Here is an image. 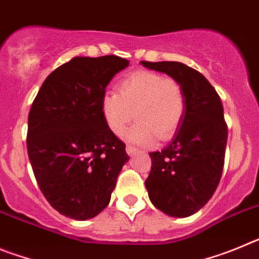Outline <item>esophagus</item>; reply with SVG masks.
I'll return each mask as SVG.
<instances>
[{
    "label": "esophagus",
    "instance_id": "esophagus-1",
    "mask_svg": "<svg viewBox=\"0 0 259 259\" xmlns=\"http://www.w3.org/2000/svg\"><path fill=\"white\" fill-rule=\"evenodd\" d=\"M125 152H127L128 155H131V154H134V153H136L137 149L135 148V146L127 145V146H125Z\"/></svg>",
    "mask_w": 259,
    "mask_h": 259
}]
</instances>
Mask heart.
<instances>
[{
	"mask_svg": "<svg viewBox=\"0 0 259 259\" xmlns=\"http://www.w3.org/2000/svg\"><path fill=\"white\" fill-rule=\"evenodd\" d=\"M101 113L107 128L123 135L136 116L137 123L125 134L130 143L153 146L158 139L170 140L182 124L185 96L176 80L150 71H135L119 83V92L106 91Z\"/></svg>",
	"mask_w": 259,
	"mask_h": 259,
	"instance_id": "obj_1",
	"label": "heart"
}]
</instances>
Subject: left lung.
<instances>
[{
    "instance_id": "8db88e82",
    "label": "left lung",
    "mask_w": 259,
    "mask_h": 259,
    "mask_svg": "<svg viewBox=\"0 0 259 259\" xmlns=\"http://www.w3.org/2000/svg\"><path fill=\"white\" fill-rule=\"evenodd\" d=\"M182 85L185 113L172 141L149 153L152 170L145 187L152 203L174 218L197 212L212 197L222 178L227 124L218 93L207 79L180 62H146Z\"/></svg>"
}]
</instances>
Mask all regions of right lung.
<instances>
[{
    "label": "right lung",
    "instance_id": "right-lung-1",
    "mask_svg": "<svg viewBox=\"0 0 259 259\" xmlns=\"http://www.w3.org/2000/svg\"><path fill=\"white\" fill-rule=\"evenodd\" d=\"M130 61L75 57L41 85L28 115L27 152L48 202L75 221L95 218L109 205L130 157L107 128L101 97Z\"/></svg>",
    "mask_w": 259,
    "mask_h": 259
}]
</instances>
